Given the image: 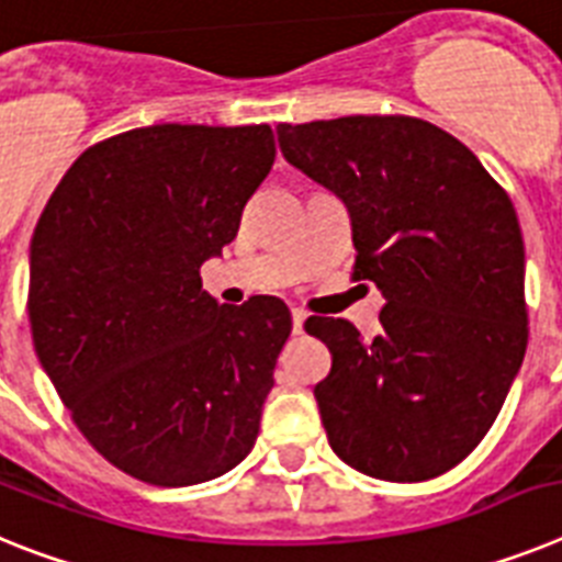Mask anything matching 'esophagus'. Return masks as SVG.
Masks as SVG:
<instances>
[{"label": "esophagus", "instance_id": "obj_1", "mask_svg": "<svg viewBox=\"0 0 562 562\" xmlns=\"http://www.w3.org/2000/svg\"><path fill=\"white\" fill-rule=\"evenodd\" d=\"M291 319H294V334H302V325H305L308 314L302 308H291Z\"/></svg>", "mask_w": 562, "mask_h": 562}]
</instances>
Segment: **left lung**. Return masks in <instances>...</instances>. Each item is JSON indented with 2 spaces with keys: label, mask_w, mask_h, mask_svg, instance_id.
Instances as JSON below:
<instances>
[{
  "label": "left lung",
  "mask_w": 562,
  "mask_h": 562,
  "mask_svg": "<svg viewBox=\"0 0 562 562\" xmlns=\"http://www.w3.org/2000/svg\"><path fill=\"white\" fill-rule=\"evenodd\" d=\"M285 160L348 206L353 280L382 291L373 341L311 316L330 350L314 387L330 450L382 481H429L475 450L529 341L509 194L450 133L409 115L280 124Z\"/></svg>",
  "instance_id": "obj_1"
}]
</instances>
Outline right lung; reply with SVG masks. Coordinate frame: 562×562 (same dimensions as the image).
Masks as SVG:
<instances>
[{"label": "right lung", "mask_w": 562, "mask_h": 562, "mask_svg": "<svg viewBox=\"0 0 562 562\" xmlns=\"http://www.w3.org/2000/svg\"><path fill=\"white\" fill-rule=\"evenodd\" d=\"M268 124H155L78 155L31 240L33 348L81 436L155 486L251 452L291 314L221 305L200 266L237 237L274 166Z\"/></svg>", "instance_id": "add662e5"}]
</instances>
